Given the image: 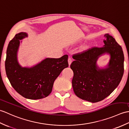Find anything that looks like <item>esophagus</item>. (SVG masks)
<instances>
[{"instance_id": "obj_1", "label": "esophagus", "mask_w": 129, "mask_h": 129, "mask_svg": "<svg viewBox=\"0 0 129 129\" xmlns=\"http://www.w3.org/2000/svg\"><path fill=\"white\" fill-rule=\"evenodd\" d=\"M72 59H71V58H70V57H69L68 59V64H69V66L71 65V63H72Z\"/></svg>"}]
</instances>
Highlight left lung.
Here are the masks:
<instances>
[{
    "label": "left lung",
    "mask_w": 129,
    "mask_h": 129,
    "mask_svg": "<svg viewBox=\"0 0 129 129\" xmlns=\"http://www.w3.org/2000/svg\"><path fill=\"white\" fill-rule=\"evenodd\" d=\"M104 37L103 46L74 55L75 60L70 66L74 73L72 83L74 93L91 103L100 102L109 95L118 86L124 74L121 47L109 34ZM105 54L110 56V61L106 67L100 68L97 61Z\"/></svg>",
    "instance_id": "1"
}]
</instances>
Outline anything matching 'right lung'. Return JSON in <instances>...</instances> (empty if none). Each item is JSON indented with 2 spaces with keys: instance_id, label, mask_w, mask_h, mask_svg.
Here are the masks:
<instances>
[{
  "instance_id": "1",
  "label": "right lung",
  "mask_w": 129,
  "mask_h": 129,
  "mask_svg": "<svg viewBox=\"0 0 129 129\" xmlns=\"http://www.w3.org/2000/svg\"><path fill=\"white\" fill-rule=\"evenodd\" d=\"M27 36L26 33H19L9 43L5 71L11 85L19 94L26 99H40L51 93L55 79L68 67V55L46 58L31 67H22L18 62V52L20 40Z\"/></svg>"
}]
</instances>
